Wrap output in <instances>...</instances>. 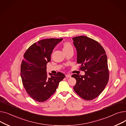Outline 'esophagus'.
Returning <instances> with one entry per match:
<instances>
[{"instance_id":"obj_1","label":"esophagus","mask_w":126,"mask_h":126,"mask_svg":"<svg viewBox=\"0 0 126 126\" xmlns=\"http://www.w3.org/2000/svg\"><path fill=\"white\" fill-rule=\"evenodd\" d=\"M65 77H67V78H70L71 77V75L70 74H66Z\"/></svg>"}]
</instances>
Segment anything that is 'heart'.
I'll return each mask as SVG.
<instances>
[{
  "label": "heart",
  "instance_id": "b5f03b06",
  "mask_svg": "<svg viewBox=\"0 0 126 126\" xmlns=\"http://www.w3.org/2000/svg\"><path fill=\"white\" fill-rule=\"evenodd\" d=\"M71 49H73V48L72 45L69 43H65L64 44L63 47V51Z\"/></svg>",
  "mask_w": 126,
  "mask_h": 126
}]
</instances>
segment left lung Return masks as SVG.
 <instances>
[{"mask_svg":"<svg viewBox=\"0 0 126 126\" xmlns=\"http://www.w3.org/2000/svg\"><path fill=\"white\" fill-rule=\"evenodd\" d=\"M77 51V62L81 64L80 69L84 75L73 74L76 80L74 90L80 97L92 100L104 90L109 80L107 57L100 44L86 36L73 38Z\"/></svg>","mask_w":126,"mask_h":126,"instance_id":"left-lung-1","label":"left lung"}]
</instances>
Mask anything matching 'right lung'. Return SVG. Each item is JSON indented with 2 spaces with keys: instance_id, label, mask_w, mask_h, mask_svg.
<instances>
[{
  "instance_id": "obj_1",
  "label": "right lung",
  "mask_w": 126,
  "mask_h": 126,
  "mask_svg": "<svg viewBox=\"0 0 126 126\" xmlns=\"http://www.w3.org/2000/svg\"><path fill=\"white\" fill-rule=\"evenodd\" d=\"M63 39H47L33 44L26 50L21 65V77L26 92L34 100L43 102L56 91L64 74L47 73V64L51 61L54 47Z\"/></svg>"
}]
</instances>
